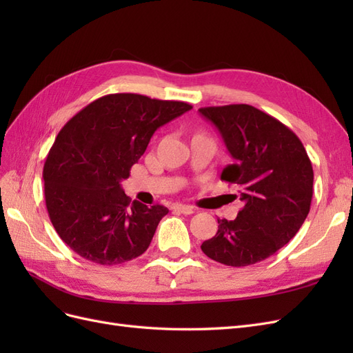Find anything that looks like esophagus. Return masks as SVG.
Masks as SVG:
<instances>
[{
	"label": "esophagus",
	"mask_w": 353,
	"mask_h": 353,
	"mask_svg": "<svg viewBox=\"0 0 353 353\" xmlns=\"http://www.w3.org/2000/svg\"><path fill=\"white\" fill-rule=\"evenodd\" d=\"M172 209L174 210H178V212H181V213H184V215H191V213H194L196 212V209L193 208V206H188V205H174L172 206Z\"/></svg>",
	"instance_id": "esophagus-1"
}]
</instances>
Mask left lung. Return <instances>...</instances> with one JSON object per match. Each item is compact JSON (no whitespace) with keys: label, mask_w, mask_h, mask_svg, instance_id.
<instances>
[{"label":"left lung","mask_w":353,"mask_h":353,"mask_svg":"<svg viewBox=\"0 0 353 353\" xmlns=\"http://www.w3.org/2000/svg\"><path fill=\"white\" fill-rule=\"evenodd\" d=\"M219 131L232 163L221 179L239 187L243 209L218 219L215 237L203 241L210 259L228 266L258 263L290 241L312 200L314 170L302 141L275 117L249 104L201 108Z\"/></svg>","instance_id":"left-lung-1"}]
</instances>
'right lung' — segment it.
Listing matches in <instances>:
<instances>
[{
  "label": "right lung",
  "instance_id": "right-lung-1",
  "mask_svg": "<svg viewBox=\"0 0 353 353\" xmlns=\"http://www.w3.org/2000/svg\"><path fill=\"white\" fill-rule=\"evenodd\" d=\"M193 109L140 94H109L61 128L44 172L46 205L60 239L81 258L119 265L143 254L168 208L131 201L130 176L157 128Z\"/></svg>",
  "mask_w": 353,
  "mask_h": 353
}]
</instances>
